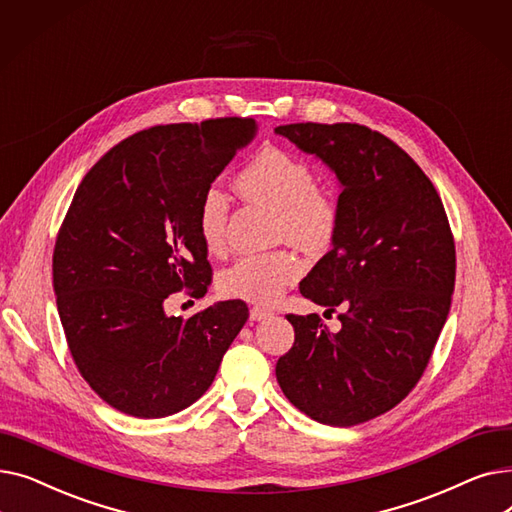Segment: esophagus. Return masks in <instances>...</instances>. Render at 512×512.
Here are the masks:
<instances>
[{"mask_svg": "<svg viewBox=\"0 0 512 512\" xmlns=\"http://www.w3.org/2000/svg\"><path fill=\"white\" fill-rule=\"evenodd\" d=\"M272 315H274V313H272L270 309L259 307V305L251 307V311H249V317H251V321H263V319H270Z\"/></svg>", "mask_w": 512, "mask_h": 512, "instance_id": "1", "label": "esophagus"}]
</instances>
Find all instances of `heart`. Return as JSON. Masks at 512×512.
Returning <instances> with one entry per match:
<instances>
[{
	"label": "heart",
	"mask_w": 512,
	"mask_h": 512,
	"mask_svg": "<svg viewBox=\"0 0 512 512\" xmlns=\"http://www.w3.org/2000/svg\"><path fill=\"white\" fill-rule=\"evenodd\" d=\"M238 193L276 215L274 234L305 251L328 249L338 226V209L330 195L317 188V176L307 161L284 149L259 151L236 176ZM228 199L209 186L197 207V230L203 247L218 255L226 247ZM303 276L301 259L290 251L240 255L218 276L226 297L259 305L278 301L284 290Z\"/></svg>",
	"instance_id": "heart-1"
}]
</instances>
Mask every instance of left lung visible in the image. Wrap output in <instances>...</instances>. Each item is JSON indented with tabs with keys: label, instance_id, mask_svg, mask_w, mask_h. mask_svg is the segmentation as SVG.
<instances>
[{
	"label": "left lung",
	"instance_id": "obj_1",
	"mask_svg": "<svg viewBox=\"0 0 512 512\" xmlns=\"http://www.w3.org/2000/svg\"><path fill=\"white\" fill-rule=\"evenodd\" d=\"M276 134L317 157L340 184L332 251L301 282L338 315H288L294 344L278 359L284 396L307 417L348 427L405 398L432 357L454 290L456 255L440 195L415 161L359 124H286Z\"/></svg>",
	"mask_w": 512,
	"mask_h": 512
}]
</instances>
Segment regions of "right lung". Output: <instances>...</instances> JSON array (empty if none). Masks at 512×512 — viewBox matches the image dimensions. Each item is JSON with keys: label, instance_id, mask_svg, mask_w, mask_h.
I'll return each mask as SVG.
<instances>
[{"label": "right lung", "instance_id": "add662e5", "mask_svg": "<svg viewBox=\"0 0 512 512\" xmlns=\"http://www.w3.org/2000/svg\"><path fill=\"white\" fill-rule=\"evenodd\" d=\"M255 132L253 118L153 126L107 151L76 188L53 251L58 313L80 375L126 415L191 407L245 326L242 301L188 319L164 301L207 292L197 207Z\"/></svg>", "mask_w": 512, "mask_h": 512}]
</instances>
